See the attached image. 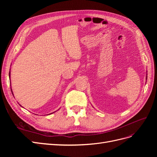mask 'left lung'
<instances>
[{
	"label": "left lung",
	"instance_id": "obj_1",
	"mask_svg": "<svg viewBox=\"0 0 157 157\" xmlns=\"http://www.w3.org/2000/svg\"><path fill=\"white\" fill-rule=\"evenodd\" d=\"M146 78H147V77H146Z\"/></svg>",
	"mask_w": 157,
	"mask_h": 157
}]
</instances>
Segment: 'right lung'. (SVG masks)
<instances>
[{
  "label": "right lung",
  "instance_id": "right-lung-1",
  "mask_svg": "<svg viewBox=\"0 0 157 157\" xmlns=\"http://www.w3.org/2000/svg\"><path fill=\"white\" fill-rule=\"evenodd\" d=\"M9 77H10V73H9ZM11 91H12V90H11Z\"/></svg>",
  "mask_w": 157,
  "mask_h": 157
}]
</instances>
